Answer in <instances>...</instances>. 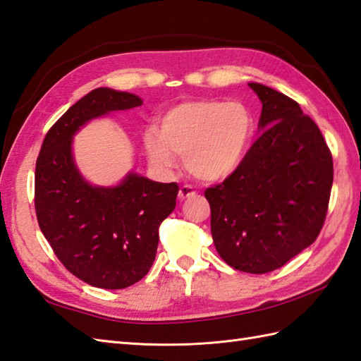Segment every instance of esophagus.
Instances as JSON below:
<instances>
[{"mask_svg": "<svg viewBox=\"0 0 361 361\" xmlns=\"http://www.w3.org/2000/svg\"><path fill=\"white\" fill-rule=\"evenodd\" d=\"M195 195H196V191L193 190V187L183 185V187L179 188L178 197H179V201H185V199H188V197H191V196H195Z\"/></svg>", "mask_w": 361, "mask_h": 361, "instance_id": "esophagus-1", "label": "esophagus"}]
</instances>
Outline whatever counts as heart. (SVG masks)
Wrapping results in <instances>:
<instances>
[{
	"mask_svg": "<svg viewBox=\"0 0 361 361\" xmlns=\"http://www.w3.org/2000/svg\"><path fill=\"white\" fill-rule=\"evenodd\" d=\"M255 135L252 111L241 102L190 100L168 108L143 134L149 165L168 173L176 156L195 178L221 182L243 165Z\"/></svg>",
	"mask_w": 361,
	"mask_h": 361,
	"instance_id": "1",
	"label": "heart"
}]
</instances>
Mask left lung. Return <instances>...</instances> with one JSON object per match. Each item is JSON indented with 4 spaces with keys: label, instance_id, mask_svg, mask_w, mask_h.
<instances>
[{
    "label": "left lung",
    "instance_id": "1",
    "mask_svg": "<svg viewBox=\"0 0 361 361\" xmlns=\"http://www.w3.org/2000/svg\"><path fill=\"white\" fill-rule=\"evenodd\" d=\"M262 103L256 140L243 165L205 190L216 250L247 274L283 267L315 241L334 180L322 131L298 103L261 83H248Z\"/></svg>",
    "mask_w": 361,
    "mask_h": 361
}]
</instances>
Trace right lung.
Here are the masks:
<instances>
[{
  "label": "right lung",
  "instance_id": "1",
  "mask_svg": "<svg viewBox=\"0 0 361 361\" xmlns=\"http://www.w3.org/2000/svg\"><path fill=\"white\" fill-rule=\"evenodd\" d=\"M142 103L135 94L97 87L55 122L37 159L38 226L63 266L100 289H125L148 274L179 187L133 170L116 185H94L80 173L72 142L91 120Z\"/></svg>",
  "mask_w": 361,
  "mask_h": 361
}]
</instances>
